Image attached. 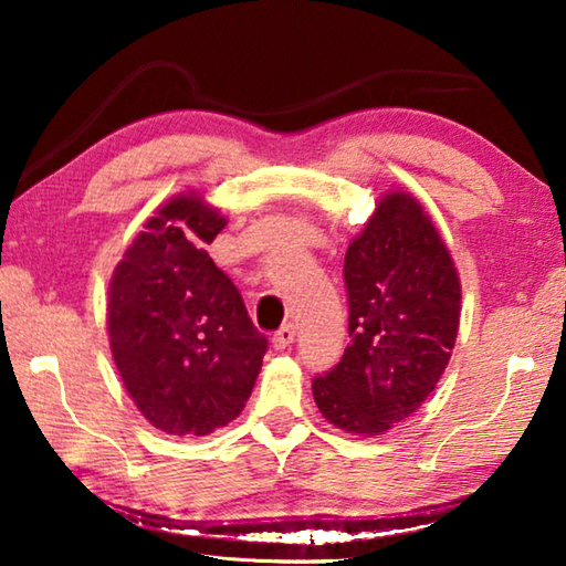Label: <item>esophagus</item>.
Wrapping results in <instances>:
<instances>
[{"instance_id":"esophagus-1","label":"esophagus","mask_w":566,"mask_h":566,"mask_svg":"<svg viewBox=\"0 0 566 566\" xmlns=\"http://www.w3.org/2000/svg\"><path fill=\"white\" fill-rule=\"evenodd\" d=\"M294 324H284L282 329H276L274 332V337H272V347L274 349H286L290 347V344L294 342Z\"/></svg>"}]
</instances>
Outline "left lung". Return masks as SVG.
Here are the masks:
<instances>
[{
	"mask_svg": "<svg viewBox=\"0 0 566 566\" xmlns=\"http://www.w3.org/2000/svg\"><path fill=\"white\" fill-rule=\"evenodd\" d=\"M349 337L312 381L322 417L352 434H385L415 415L452 357L462 286L452 254L415 197L389 191L344 256Z\"/></svg>",
	"mask_w": 566,
	"mask_h": 566,
	"instance_id": "1",
	"label": "left lung"
}]
</instances>
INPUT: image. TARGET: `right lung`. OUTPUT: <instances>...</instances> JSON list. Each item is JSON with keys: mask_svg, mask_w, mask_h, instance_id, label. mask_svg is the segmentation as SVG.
<instances>
[{"mask_svg": "<svg viewBox=\"0 0 566 566\" xmlns=\"http://www.w3.org/2000/svg\"><path fill=\"white\" fill-rule=\"evenodd\" d=\"M227 219L189 191L157 209L109 284L107 324L117 371L151 427L205 437L244 409L266 337L205 244Z\"/></svg>", "mask_w": 566, "mask_h": 566, "instance_id": "right-lung-1", "label": "right lung"}]
</instances>
